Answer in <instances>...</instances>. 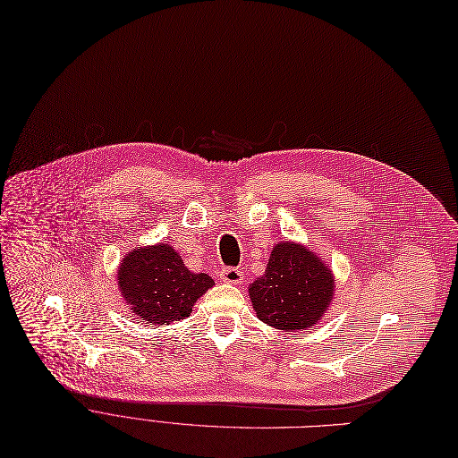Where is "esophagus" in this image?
<instances>
[{
    "label": "esophagus",
    "mask_w": 458,
    "mask_h": 458,
    "mask_svg": "<svg viewBox=\"0 0 458 458\" xmlns=\"http://www.w3.org/2000/svg\"><path fill=\"white\" fill-rule=\"evenodd\" d=\"M221 280L226 282V284H233V285H239L243 282V273L235 269V267H226L221 271Z\"/></svg>",
    "instance_id": "1"
}]
</instances>
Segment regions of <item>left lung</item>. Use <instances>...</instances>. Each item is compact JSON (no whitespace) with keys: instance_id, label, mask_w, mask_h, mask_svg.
I'll use <instances>...</instances> for the list:
<instances>
[{"instance_id":"obj_1","label":"left lung","mask_w":458,"mask_h":458,"mask_svg":"<svg viewBox=\"0 0 458 458\" xmlns=\"http://www.w3.org/2000/svg\"><path fill=\"white\" fill-rule=\"evenodd\" d=\"M334 273L310 247L280 242L273 247L266 273L249 285L259 321L284 332L316 327L332 304Z\"/></svg>"}]
</instances>
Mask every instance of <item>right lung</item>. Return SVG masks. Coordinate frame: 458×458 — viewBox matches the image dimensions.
<instances>
[{
  "mask_svg": "<svg viewBox=\"0 0 458 458\" xmlns=\"http://www.w3.org/2000/svg\"><path fill=\"white\" fill-rule=\"evenodd\" d=\"M116 285L137 319L171 325L189 318L215 282L206 273H191L173 245L156 243L135 247L123 258Z\"/></svg>",
  "mask_w": 458,
  "mask_h": 458,
  "instance_id": "add662e5",
  "label": "right lung"
}]
</instances>
